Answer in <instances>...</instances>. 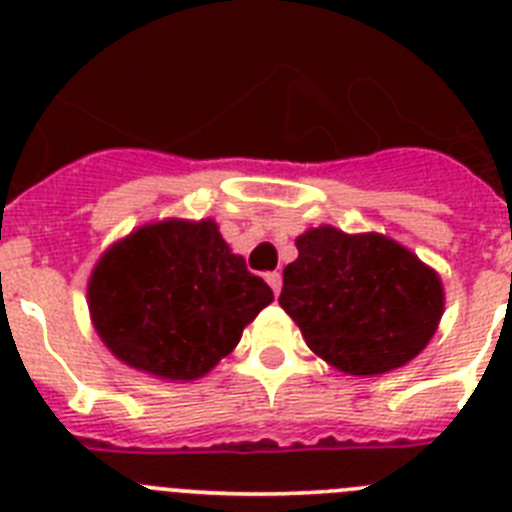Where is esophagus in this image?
<instances>
[{
	"label": "esophagus",
	"instance_id": "1",
	"mask_svg": "<svg viewBox=\"0 0 512 512\" xmlns=\"http://www.w3.org/2000/svg\"><path fill=\"white\" fill-rule=\"evenodd\" d=\"M266 282L274 289V295H279V289H282V274H279V271H269V274H266Z\"/></svg>",
	"mask_w": 512,
	"mask_h": 512
}]
</instances>
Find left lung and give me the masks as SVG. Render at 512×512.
Wrapping results in <instances>:
<instances>
[{
    "instance_id": "8db88e82",
    "label": "left lung",
    "mask_w": 512,
    "mask_h": 512,
    "mask_svg": "<svg viewBox=\"0 0 512 512\" xmlns=\"http://www.w3.org/2000/svg\"><path fill=\"white\" fill-rule=\"evenodd\" d=\"M279 305L338 372H392L428 346L443 315L441 277L387 235L320 225L297 238Z\"/></svg>"
}]
</instances>
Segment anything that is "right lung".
I'll return each instance as SVG.
<instances>
[{
	"label": "right lung",
	"mask_w": 512,
	"mask_h": 512,
	"mask_svg": "<svg viewBox=\"0 0 512 512\" xmlns=\"http://www.w3.org/2000/svg\"><path fill=\"white\" fill-rule=\"evenodd\" d=\"M87 297L99 338L122 364L189 382L238 346L274 292L212 220H164L104 253Z\"/></svg>",
	"instance_id": "obj_1"
}]
</instances>
